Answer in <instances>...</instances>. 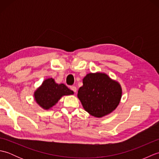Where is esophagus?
Listing matches in <instances>:
<instances>
[{
  "mask_svg": "<svg viewBox=\"0 0 159 159\" xmlns=\"http://www.w3.org/2000/svg\"><path fill=\"white\" fill-rule=\"evenodd\" d=\"M70 89L72 90L74 93H76V90H77L76 87L75 86H71L70 87Z\"/></svg>",
  "mask_w": 159,
  "mask_h": 159,
  "instance_id": "esophagus-1",
  "label": "esophagus"
}]
</instances>
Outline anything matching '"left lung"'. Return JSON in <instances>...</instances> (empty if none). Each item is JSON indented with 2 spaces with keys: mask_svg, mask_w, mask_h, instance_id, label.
<instances>
[{
  "mask_svg": "<svg viewBox=\"0 0 159 159\" xmlns=\"http://www.w3.org/2000/svg\"><path fill=\"white\" fill-rule=\"evenodd\" d=\"M78 98L87 112L102 117L116 109L121 98L120 83L104 73H89L84 77Z\"/></svg>",
  "mask_w": 159,
  "mask_h": 159,
  "instance_id": "obj_1",
  "label": "left lung"
}]
</instances>
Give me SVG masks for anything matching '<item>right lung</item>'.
<instances>
[{"mask_svg": "<svg viewBox=\"0 0 159 159\" xmlns=\"http://www.w3.org/2000/svg\"><path fill=\"white\" fill-rule=\"evenodd\" d=\"M73 91L66 85L57 84L52 78L46 79L35 93V100L43 109L48 110L55 105L63 96L72 95Z\"/></svg>", "mask_w": 159, "mask_h": 159, "instance_id": "right-lung-1", "label": "right lung"}]
</instances>
